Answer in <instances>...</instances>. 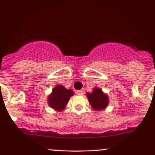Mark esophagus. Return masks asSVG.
I'll list each match as a JSON object with an SVG mask.
<instances>
[{
	"mask_svg": "<svg viewBox=\"0 0 155 155\" xmlns=\"http://www.w3.org/2000/svg\"><path fill=\"white\" fill-rule=\"evenodd\" d=\"M84 90H77V91H76V94L79 95H82L84 94Z\"/></svg>",
	"mask_w": 155,
	"mask_h": 155,
	"instance_id": "esophagus-1",
	"label": "esophagus"
}]
</instances>
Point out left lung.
<instances>
[{
    "label": "left lung",
    "instance_id": "obj_1",
    "mask_svg": "<svg viewBox=\"0 0 155 155\" xmlns=\"http://www.w3.org/2000/svg\"><path fill=\"white\" fill-rule=\"evenodd\" d=\"M89 102L94 109L102 110L108 106V101L107 95H105L99 88H94L92 93H87Z\"/></svg>",
    "mask_w": 155,
    "mask_h": 155
}]
</instances>
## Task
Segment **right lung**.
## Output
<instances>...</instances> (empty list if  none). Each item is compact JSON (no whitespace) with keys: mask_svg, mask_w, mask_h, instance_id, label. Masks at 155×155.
Wrapping results in <instances>:
<instances>
[{"mask_svg":"<svg viewBox=\"0 0 155 155\" xmlns=\"http://www.w3.org/2000/svg\"><path fill=\"white\" fill-rule=\"evenodd\" d=\"M74 95L72 90H67L62 85H58L52 90L48 98L49 106L58 111H62L68 102L69 98Z\"/></svg>","mask_w":155,"mask_h":155,"instance_id":"right-lung-1","label":"right lung"}]
</instances>
